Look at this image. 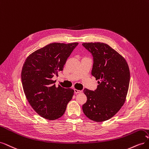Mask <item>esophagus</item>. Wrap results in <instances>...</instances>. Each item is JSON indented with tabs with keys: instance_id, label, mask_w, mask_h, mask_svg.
I'll use <instances>...</instances> for the list:
<instances>
[{
	"instance_id": "34e87169",
	"label": "esophagus",
	"mask_w": 149,
	"mask_h": 149,
	"mask_svg": "<svg viewBox=\"0 0 149 149\" xmlns=\"http://www.w3.org/2000/svg\"><path fill=\"white\" fill-rule=\"evenodd\" d=\"M74 93H75L76 94H78V93H81V91H80V90H78V89H74Z\"/></svg>"
}]
</instances>
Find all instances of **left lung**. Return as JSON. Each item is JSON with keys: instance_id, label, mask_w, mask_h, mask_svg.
Listing matches in <instances>:
<instances>
[{"instance_id": "obj_1", "label": "left lung", "mask_w": 149, "mask_h": 149, "mask_svg": "<svg viewBox=\"0 0 149 149\" xmlns=\"http://www.w3.org/2000/svg\"><path fill=\"white\" fill-rule=\"evenodd\" d=\"M92 54L91 74L99 84L94 91L84 89L87 101L83 105L85 116L95 122L112 118L124 105L130 82V71L125 58L107 44L83 43Z\"/></svg>"}]
</instances>
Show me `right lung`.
Masks as SVG:
<instances>
[{"label": "right lung", "mask_w": 149, "mask_h": 149, "mask_svg": "<svg viewBox=\"0 0 149 149\" xmlns=\"http://www.w3.org/2000/svg\"><path fill=\"white\" fill-rule=\"evenodd\" d=\"M78 45L48 44L30 54L22 67L21 78L25 96L35 111L45 119L61 118L73 97V89L60 85L56 87V81L52 78L63 71L68 58Z\"/></svg>", "instance_id": "1"}]
</instances>
